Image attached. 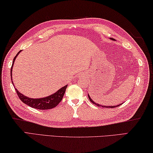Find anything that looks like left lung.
<instances>
[{
  "label": "left lung",
  "mask_w": 153,
  "mask_h": 153,
  "mask_svg": "<svg viewBox=\"0 0 153 153\" xmlns=\"http://www.w3.org/2000/svg\"><path fill=\"white\" fill-rule=\"evenodd\" d=\"M112 40H114L113 39H112ZM88 99H89V100L91 101L92 103H93V104H94V105H97L98 107H101V106H102V108H116V107H118V106L119 105H120L121 104H120V105H114V106H105V105H99V104H98V103H96L95 102H94V101H93V100H92V99L91 98V97L89 96V94H88Z\"/></svg>",
  "instance_id": "left-lung-1"
}]
</instances>
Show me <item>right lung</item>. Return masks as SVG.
<instances>
[{
  "mask_svg": "<svg viewBox=\"0 0 153 153\" xmlns=\"http://www.w3.org/2000/svg\"><path fill=\"white\" fill-rule=\"evenodd\" d=\"M20 52H18V54L14 57L13 63H12V66L11 68V78L12 79V69H13V65L14 62H15V60L16 57L18 56V55L20 54ZM12 84L14 86L13 82L12 81ZM67 87V85L62 87L61 88H60L59 91L56 92L55 93H53L50 96L46 97L43 98H39V99H33L28 97H26L23 94L20 93L18 90L16 88V93L18 94L19 98L20 99V100L22 101L26 105L30 106V107L33 108H36L38 109V110H50V109L54 108L56 106L58 105L60 101H62V97H63V95L65 93V91H66V88Z\"/></svg>",
  "mask_w": 153,
  "mask_h": 153,
  "instance_id": "obj_1",
  "label": "right lung"
}]
</instances>
